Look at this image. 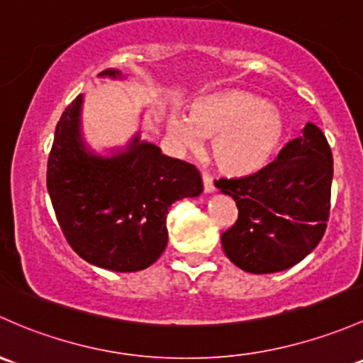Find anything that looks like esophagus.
I'll return each mask as SVG.
<instances>
[{
    "instance_id": "obj_1",
    "label": "esophagus",
    "mask_w": 363,
    "mask_h": 363,
    "mask_svg": "<svg viewBox=\"0 0 363 363\" xmlns=\"http://www.w3.org/2000/svg\"><path fill=\"white\" fill-rule=\"evenodd\" d=\"M201 179H203V189H205V193L216 191V186H213V179L211 177V175L207 174V172H203V174H201Z\"/></svg>"
}]
</instances>
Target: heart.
I'll return each mask as SVG.
<instances>
[{"label": "heart", "mask_w": 363, "mask_h": 363, "mask_svg": "<svg viewBox=\"0 0 363 363\" xmlns=\"http://www.w3.org/2000/svg\"><path fill=\"white\" fill-rule=\"evenodd\" d=\"M167 130L184 150H198L201 137H213L211 155L216 165L226 174L247 175L274 155L285 125L281 114L264 99L230 90L198 101L188 120L172 114Z\"/></svg>", "instance_id": "heart-1"}]
</instances>
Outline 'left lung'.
Here are the masks:
<instances>
[{
	"instance_id": "left-lung-1",
	"label": "left lung",
	"mask_w": 363,
	"mask_h": 363,
	"mask_svg": "<svg viewBox=\"0 0 363 363\" xmlns=\"http://www.w3.org/2000/svg\"><path fill=\"white\" fill-rule=\"evenodd\" d=\"M333 151L316 125L291 140L277 160L255 174L219 179L238 219L220 236L224 254L254 274L284 272L303 261L327 230L330 213Z\"/></svg>"
}]
</instances>
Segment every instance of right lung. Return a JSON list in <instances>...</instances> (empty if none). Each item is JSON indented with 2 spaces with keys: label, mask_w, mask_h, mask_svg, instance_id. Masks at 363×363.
I'll list each match as a JSON object with an SVG mask.
<instances>
[{
  "label": "right lung",
  "mask_w": 363,
  "mask_h": 363,
  "mask_svg": "<svg viewBox=\"0 0 363 363\" xmlns=\"http://www.w3.org/2000/svg\"><path fill=\"white\" fill-rule=\"evenodd\" d=\"M99 76L121 78L116 69ZM83 94L66 108L53 137L47 188L57 220L71 249L109 272L150 268L163 254L172 203L203 191L191 163L162 155L139 133L125 151L99 156L83 144Z\"/></svg>",
  "instance_id": "obj_1"
}]
</instances>
